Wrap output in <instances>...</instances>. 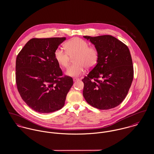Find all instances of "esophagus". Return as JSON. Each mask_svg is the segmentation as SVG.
Listing matches in <instances>:
<instances>
[{
	"label": "esophagus",
	"mask_w": 154,
	"mask_h": 154,
	"mask_svg": "<svg viewBox=\"0 0 154 154\" xmlns=\"http://www.w3.org/2000/svg\"><path fill=\"white\" fill-rule=\"evenodd\" d=\"M73 81L74 82H75V81H79V78H73Z\"/></svg>",
	"instance_id": "obj_1"
}]
</instances>
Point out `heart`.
Segmentation results:
<instances>
[{
	"label": "heart",
	"instance_id": "obj_1",
	"mask_svg": "<svg viewBox=\"0 0 154 154\" xmlns=\"http://www.w3.org/2000/svg\"><path fill=\"white\" fill-rule=\"evenodd\" d=\"M66 50L58 47L54 51V58L60 66L67 67L69 64L70 56H75V64L69 67L66 74L70 76H78L85 71L86 67L92 69L96 66L100 58V53L97 47L90 46L88 42L80 38H74L65 44Z\"/></svg>",
	"mask_w": 154,
	"mask_h": 154
}]
</instances>
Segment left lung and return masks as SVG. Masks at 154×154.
Masks as SVG:
<instances>
[{
    "label": "left lung",
    "mask_w": 154,
    "mask_h": 154,
    "mask_svg": "<svg viewBox=\"0 0 154 154\" xmlns=\"http://www.w3.org/2000/svg\"><path fill=\"white\" fill-rule=\"evenodd\" d=\"M84 37L94 44L100 53L97 65L82 79L84 97L98 109L114 108L123 102L132 85L134 71L129 49L109 35Z\"/></svg>",
    "instance_id": "8db88e82"
}]
</instances>
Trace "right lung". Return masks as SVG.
I'll list each match as a JSON object with an SVG mask.
<instances>
[{
	"label": "right lung",
	"instance_id": "obj_1",
	"mask_svg": "<svg viewBox=\"0 0 154 154\" xmlns=\"http://www.w3.org/2000/svg\"><path fill=\"white\" fill-rule=\"evenodd\" d=\"M65 37L32 38L16 60V83L24 102L32 110L48 113L61 109L73 85L63 75L54 58V51Z\"/></svg>",
	"mask_w": 154,
	"mask_h": 154
}]
</instances>
